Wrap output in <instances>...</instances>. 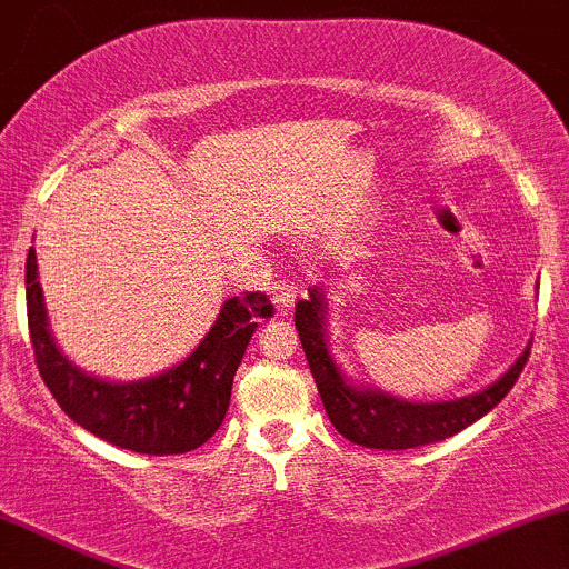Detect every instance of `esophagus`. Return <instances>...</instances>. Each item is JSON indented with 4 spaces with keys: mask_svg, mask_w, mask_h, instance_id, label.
I'll return each mask as SVG.
<instances>
[{
    "mask_svg": "<svg viewBox=\"0 0 569 569\" xmlns=\"http://www.w3.org/2000/svg\"><path fill=\"white\" fill-rule=\"evenodd\" d=\"M270 297H272V305L278 307V312H289L293 302H297L299 289L297 283H291V280H278V283L272 286Z\"/></svg>",
    "mask_w": 569,
    "mask_h": 569,
    "instance_id": "34e87169",
    "label": "esophagus"
}]
</instances>
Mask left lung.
<instances>
[{"mask_svg": "<svg viewBox=\"0 0 569 569\" xmlns=\"http://www.w3.org/2000/svg\"><path fill=\"white\" fill-rule=\"evenodd\" d=\"M323 316V293L318 289H310V297L299 299L297 312H293L312 380L318 385L331 426L348 441L369 449H411L460 433L462 428L498 407L530 358V348H527L498 382L473 396L441 403H411L382 390H361L345 380L326 345Z\"/></svg>", "mask_w": 569, "mask_h": 569, "instance_id": "obj_1", "label": "left lung"}]
</instances>
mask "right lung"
Returning <instances> with one entry per match:
<instances>
[{"mask_svg":"<svg viewBox=\"0 0 569 569\" xmlns=\"http://www.w3.org/2000/svg\"><path fill=\"white\" fill-rule=\"evenodd\" d=\"M26 310L37 369L58 407L98 439L141 455H184L217 433L248 339L259 318H272L267 293L232 297L179 367L139 382H107L84 375L58 350L37 280L34 248L26 259Z\"/></svg>","mask_w":569,"mask_h":569,"instance_id":"right-lung-1","label":"right lung"}]
</instances>
